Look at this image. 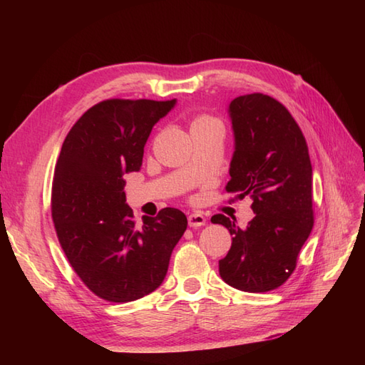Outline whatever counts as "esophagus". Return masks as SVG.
<instances>
[{"label":"esophagus","instance_id":"obj_1","mask_svg":"<svg viewBox=\"0 0 365 365\" xmlns=\"http://www.w3.org/2000/svg\"><path fill=\"white\" fill-rule=\"evenodd\" d=\"M188 224L190 227H202L207 224V218L200 212H195L188 216Z\"/></svg>","mask_w":365,"mask_h":365}]
</instances>
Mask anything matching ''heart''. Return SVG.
<instances>
[{
    "mask_svg": "<svg viewBox=\"0 0 365 365\" xmlns=\"http://www.w3.org/2000/svg\"><path fill=\"white\" fill-rule=\"evenodd\" d=\"M218 120H215L210 115H197V118L192 119L191 122V128H196V127H202V125H208V123H215Z\"/></svg>",
    "mask_w": 365,
    "mask_h": 365,
    "instance_id": "obj_1",
    "label": "heart"
}]
</instances>
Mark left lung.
Here are the masks:
<instances>
[{
	"mask_svg": "<svg viewBox=\"0 0 365 365\" xmlns=\"http://www.w3.org/2000/svg\"><path fill=\"white\" fill-rule=\"evenodd\" d=\"M234 131L227 192L252 199L254 218L240 229L227 216H212L232 235L220 260L222 281L262 293L293 273L314 226L312 165L306 139L287 108L263 94L240 96L227 108Z\"/></svg>",
	"mask_w": 365,
	"mask_h": 365,
	"instance_id": "1",
	"label": "left lung"
}]
</instances>
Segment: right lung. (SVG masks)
<instances>
[{"label": "right lung", "mask_w": 365, "mask_h": 365, "mask_svg": "<svg viewBox=\"0 0 365 365\" xmlns=\"http://www.w3.org/2000/svg\"><path fill=\"white\" fill-rule=\"evenodd\" d=\"M175 103L105 100L64 139L51 190L54 229L75 273L102 299L130 302L157 290L187 230V216L170 207L136 226L123 191V175L141 169L147 138Z\"/></svg>", "instance_id": "obj_1"}]
</instances>
